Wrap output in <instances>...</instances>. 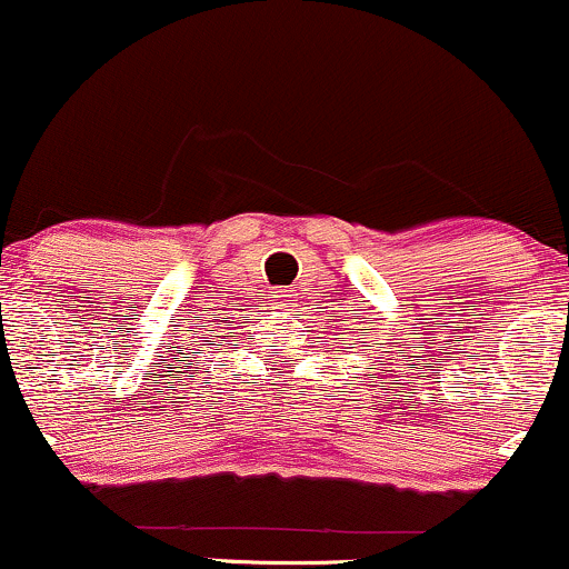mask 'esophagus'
I'll return each mask as SVG.
<instances>
[{
    "label": "esophagus",
    "mask_w": 569,
    "mask_h": 569,
    "mask_svg": "<svg viewBox=\"0 0 569 569\" xmlns=\"http://www.w3.org/2000/svg\"><path fill=\"white\" fill-rule=\"evenodd\" d=\"M297 293H293L291 289H278L272 291V302H276V307H280V310H286V307H293V302H297Z\"/></svg>",
    "instance_id": "obj_1"
}]
</instances>
